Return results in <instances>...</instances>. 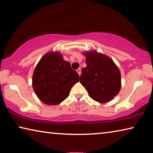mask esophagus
Instances as JSON below:
<instances>
[{
	"label": "esophagus",
	"mask_w": 153,
	"mask_h": 153,
	"mask_svg": "<svg viewBox=\"0 0 153 153\" xmlns=\"http://www.w3.org/2000/svg\"><path fill=\"white\" fill-rule=\"evenodd\" d=\"M76 71H77V73H78L79 76H80V75H81V69H77Z\"/></svg>",
	"instance_id": "1"
}]
</instances>
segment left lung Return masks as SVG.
<instances>
[{
    "label": "left lung",
    "instance_id": "1",
    "mask_svg": "<svg viewBox=\"0 0 153 153\" xmlns=\"http://www.w3.org/2000/svg\"><path fill=\"white\" fill-rule=\"evenodd\" d=\"M84 55L87 66L82 69L80 83L93 100L101 103L110 101L121 88L118 67L112 59L101 53L90 51Z\"/></svg>",
    "mask_w": 153,
    "mask_h": 153
}]
</instances>
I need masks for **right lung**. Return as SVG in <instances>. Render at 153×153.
I'll return each instance as SVG.
<instances>
[{"instance_id":"obj_1","label":"right lung","mask_w":153,"mask_h":153,"mask_svg":"<svg viewBox=\"0 0 153 153\" xmlns=\"http://www.w3.org/2000/svg\"><path fill=\"white\" fill-rule=\"evenodd\" d=\"M79 80V74L70 63L59 53L52 52L44 55L36 65L32 86L41 101L55 105L68 97L71 87Z\"/></svg>"}]
</instances>
